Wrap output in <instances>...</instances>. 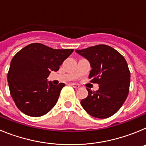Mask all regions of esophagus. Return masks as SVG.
<instances>
[{
	"mask_svg": "<svg viewBox=\"0 0 146 146\" xmlns=\"http://www.w3.org/2000/svg\"><path fill=\"white\" fill-rule=\"evenodd\" d=\"M71 86H72L73 88H74L76 89H78L80 88V86H79L78 84H76V83H71Z\"/></svg>",
	"mask_w": 146,
	"mask_h": 146,
	"instance_id": "obj_1",
	"label": "esophagus"
}]
</instances>
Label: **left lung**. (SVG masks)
<instances>
[{"instance_id":"left-lung-1","label":"left lung","mask_w":146,"mask_h":146,"mask_svg":"<svg viewBox=\"0 0 146 146\" xmlns=\"http://www.w3.org/2000/svg\"><path fill=\"white\" fill-rule=\"evenodd\" d=\"M75 52L86 58L92 69L89 74L91 82L98 83L99 90L88 92L81 105L90 115L107 118L118 111L128 96L130 72L121 53L108 45L99 44Z\"/></svg>"}]
</instances>
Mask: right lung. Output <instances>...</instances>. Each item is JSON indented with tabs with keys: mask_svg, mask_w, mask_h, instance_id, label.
<instances>
[{
	"mask_svg": "<svg viewBox=\"0 0 146 146\" xmlns=\"http://www.w3.org/2000/svg\"><path fill=\"white\" fill-rule=\"evenodd\" d=\"M73 49L56 50L39 43L27 45L13 57L8 72L9 91L16 106L27 115L42 116L57 103L64 83L47 81L57 72Z\"/></svg>",
	"mask_w": 146,
	"mask_h": 146,
	"instance_id": "obj_1",
	"label": "right lung"
}]
</instances>
